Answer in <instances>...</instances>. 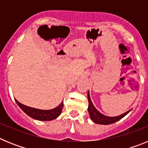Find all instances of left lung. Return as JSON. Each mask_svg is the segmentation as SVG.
<instances>
[{"instance_id": "left-lung-1", "label": "left lung", "mask_w": 148, "mask_h": 148, "mask_svg": "<svg viewBox=\"0 0 148 148\" xmlns=\"http://www.w3.org/2000/svg\"><path fill=\"white\" fill-rule=\"evenodd\" d=\"M87 98H88V102H89V106H88V112L89 114H90V119H92V121L93 122L96 123V124H99V125H110V124H113V123L116 122L118 121L119 120H120L121 119H122L123 117H125L127 114L129 112H130L131 110L127 111L126 113H123V114L120 115L118 116H114V117H110V116H104V115L101 114V113H99V111L96 110V108L94 107V105L92 104V101L90 99V93H87Z\"/></svg>"}]
</instances>
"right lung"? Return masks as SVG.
<instances>
[{
	"mask_svg": "<svg viewBox=\"0 0 148 148\" xmlns=\"http://www.w3.org/2000/svg\"><path fill=\"white\" fill-rule=\"evenodd\" d=\"M15 101L18 104V105L20 107L21 109L26 113L30 116L31 118L34 119L39 120V121H51L57 117L59 116L61 114V111H62V108L64 107V102H61L60 105H58L57 108H54L52 110H39L36 109V108H30V107H27L26 105L21 104L19 101L15 99Z\"/></svg>",
	"mask_w": 148,
	"mask_h": 148,
	"instance_id": "right-lung-1",
	"label": "right lung"
}]
</instances>
